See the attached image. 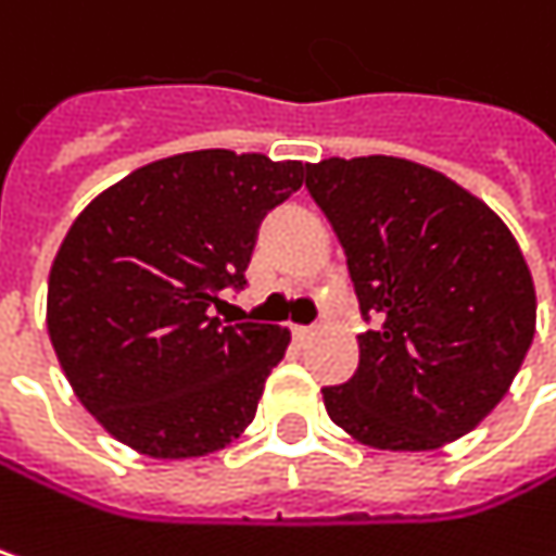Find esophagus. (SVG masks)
Listing matches in <instances>:
<instances>
[{"instance_id": "34e87169", "label": "esophagus", "mask_w": 556, "mask_h": 556, "mask_svg": "<svg viewBox=\"0 0 556 556\" xmlns=\"http://www.w3.org/2000/svg\"><path fill=\"white\" fill-rule=\"evenodd\" d=\"M291 336L298 338L300 344H303V341H309V338L316 336V332H313L309 326H291Z\"/></svg>"}]
</instances>
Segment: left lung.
<instances>
[{
	"label": "left lung",
	"mask_w": 556,
	"mask_h": 556,
	"mask_svg": "<svg viewBox=\"0 0 556 556\" xmlns=\"http://www.w3.org/2000/svg\"><path fill=\"white\" fill-rule=\"evenodd\" d=\"M306 189L348 256L370 326L361 364L326 386V412L374 450L424 453L475 430L535 338L519 243L450 177L402 157L306 164Z\"/></svg>",
	"instance_id": "1"
}]
</instances>
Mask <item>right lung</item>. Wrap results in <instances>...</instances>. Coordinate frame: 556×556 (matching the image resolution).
Wrapping results in <instances>:
<instances>
[{"label": "right lung", "instance_id": "right-lung-1", "mask_svg": "<svg viewBox=\"0 0 556 556\" xmlns=\"http://www.w3.org/2000/svg\"><path fill=\"white\" fill-rule=\"evenodd\" d=\"M300 182V161L189 151L119 179L68 227L47 329L78 402L119 443L208 456L256 417L291 332L208 306L247 288L258 224Z\"/></svg>", "mask_w": 556, "mask_h": 556}]
</instances>
